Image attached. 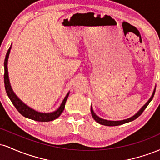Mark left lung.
Masks as SVG:
<instances>
[{"label":"left lung","instance_id":"obj_1","mask_svg":"<svg viewBox=\"0 0 160 160\" xmlns=\"http://www.w3.org/2000/svg\"><path fill=\"white\" fill-rule=\"evenodd\" d=\"M154 94H155V89H154L153 94H152V96L150 97V98L149 100L148 101V102H147L146 104H144V106H143L142 108H141L140 110H139L138 112V113H135V115L132 116V117H129V118L128 119H126V120H119V121H111V120H104V119H102L100 118V117H98L95 113H94V111H93L92 110V108L91 107V113H92V116L93 119L96 121L97 122H98V123L102 124V125H104V126H120V125H122V124H124V123H126V122H131V121H133L135 120V119H137L138 117L140 116L141 113H143V111H144L145 108L148 107V104H150V102H151L152 99H153V96H154Z\"/></svg>","mask_w":160,"mask_h":160}]
</instances>
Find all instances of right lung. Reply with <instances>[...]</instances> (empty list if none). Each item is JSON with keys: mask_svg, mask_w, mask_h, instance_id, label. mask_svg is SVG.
<instances>
[{"mask_svg": "<svg viewBox=\"0 0 160 160\" xmlns=\"http://www.w3.org/2000/svg\"><path fill=\"white\" fill-rule=\"evenodd\" d=\"M11 47L7 51L6 57H5L4 60V86L5 89H6L7 94L8 97L10 98V101L12 102V104L15 106V108L17 109V111L21 113L23 117H26V118L31 119V120L38 121V122H49V121H52L53 120H56L58 118L62 113L63 112L65 109V102L67 101L68 97L69 92L66 95V96L62 101L60 107L56 110V111L52 112V113H40V112L34 111L32 108H29L26 104H24L20 99L18 98L15 95V93L12 91V88H11L10 80H9L8 76V69H7V62H8L9 55H10Z\"/></svg>", "mask_w": 160, "mask_h": 160, "instance_id": "1", "label": "right lung"}]
</instances>
